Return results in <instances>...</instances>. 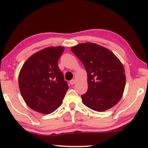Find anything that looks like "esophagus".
<instances>
[{"label":"esophagus","instance_id":"esophagus-1","mask_svg":"<svg viewBox=\"0 0 148 148\" xmlns=\"http://www.w3.org/2000/svg\"><path fill=\"white\" fill-rule=\"evenodd\" d=\"M75 83H76V80H75L74 79H72V80H71V81H70V84H71V85H74Z\"/></svg>","mask_w":148,"mask_h":148}]
</instances>
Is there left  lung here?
Returning <instances> with one entry per match:
<instances>
[{"instance_id": "left-lung-1", "label": "left lung", "mask_w": 148, "mask_h": 148, "mask_svg": "<svg viewBox=\"0 0 148 148\" xmlns=\"http://www.w3.org/2000/svg\"><path fill=\"white\" fill-rule=\"evenodd\" d=\"M71 51L87 71L88 89L82 95L84 104L97 112L114 106L121 99L126 83L119 59L106 47L91 42L77 44Z\"/></svg>"}]
</instances>
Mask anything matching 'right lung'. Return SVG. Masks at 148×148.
<instances>
[{
	"instance_id": "obj_1",
	"label": "right lung",
	"mask_w": 148,
	"mask_h": 148,
	"mask_svg": "<svg viewBox=\"0 0 148 148\" xmlns=\"http://www.w3.org/2000/svg\"><path fill=\"white\" fill-rule=\"evenodd\" d=\"M62 46L49 47L29 57L19 74V87L26 104L34 111L51 114L61 104L69 86L57 62Z\"/></svg>"
}]
</instances>
